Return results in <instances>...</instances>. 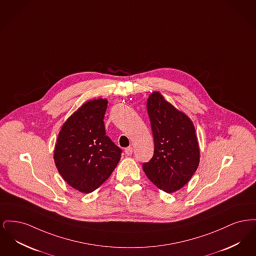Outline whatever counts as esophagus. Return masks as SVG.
Returning <instances> with one entry per match:
<instances>
[{
    "label": "esophagus",
    "mask_w": 256,
    "mask_h": 256,
    "mask_svg": "<svg viewBox=\"0 0 256 256\" xmlns=\"http://www.w3.org/2000/svg\"><path fill=\"white\" fill-rule=\"evenodd\" d=\"M132 152H134V150H132V146H128V148H124V152H126V156H132Z\"/></svg>",
    "instance_id": "34e87169"
}]
</instances>
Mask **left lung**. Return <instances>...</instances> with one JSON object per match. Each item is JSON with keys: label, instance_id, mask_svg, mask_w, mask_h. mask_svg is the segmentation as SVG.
<instances>
[{"label": "left lung", "instance_id": "8db88e82", "mask_svg": "<svg viewBox=\"0 0 256 256\" xmlns=\"http://www.w3.org/2000/svg\"><path fill=\"white\" fill-rule=\"evenodd\" d=\"M154 152L143 170L148 180L166 193L180 190L190 180L200 162L195 126L182 112L158 92L146 102Z\"/></svg>", "mask_w": 256, "mask_h": 256}]
</instances>
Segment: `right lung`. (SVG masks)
<instances>
[{"label":"right lung","mask_w":256,"mask_h":256,"mask_svg":"<svg viewBox=\"0 0 256 256\" xmlns=\"http://www.w3.org/2000/svg\"><path fill=\"white\" fill-rule=\"evenodd\" d=\"M108 100H89L64 122L54 148V163L63 180L82 193L104 182L121 158L122 150L106 134Z\"/></svg>","instance_id":"1"}]
</instances>
